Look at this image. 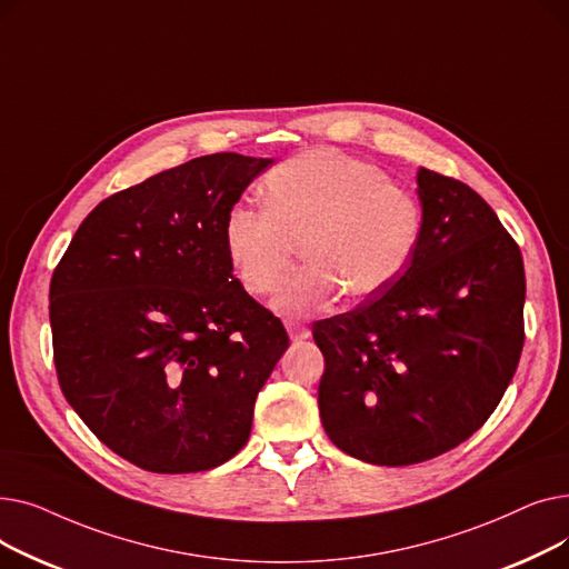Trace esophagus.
<instances>
[{
	"instance_id": "34e87169",
	"label": "esophagus",
	"mask_w": 569,
	"mask_h": 569,
	"mask_svg": "<svg viewBox=\"0 0 569 569\" xmlns=\"http://www.w3.org/2000/svg\"><path fill=\"white\" fill-rule=\"evenodd\" d=\"M286 330H288V335H290L292 341H302V339H309V337H311L309 327H305L302 322H295V320H288V322H286Z\"/></svg>"
}]
</instances>
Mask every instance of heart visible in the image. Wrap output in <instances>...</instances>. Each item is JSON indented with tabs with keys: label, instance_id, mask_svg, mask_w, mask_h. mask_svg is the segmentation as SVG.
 Here are the masks:
<instances>
[{
	"label": "heart",
	"instance_id": "1",
	"mask_svg": "<svg viewBox=\"0 0 569 569\" xmlns=\"http://www.w3.org/2000/svg\"><path fill=\"white\" fill-rule=\"evenodd\" d=\"M264 209L234 204L223 247L251 295L277 290L300 244L305 267L286 279L272 309L288 318L327 311L346 292L360 302L390 288L422 234V204L376 163L311 149L262 182Z\"/></svg>",
	"mask_w": 569,
	"mask_h": 569
}]
</instances>
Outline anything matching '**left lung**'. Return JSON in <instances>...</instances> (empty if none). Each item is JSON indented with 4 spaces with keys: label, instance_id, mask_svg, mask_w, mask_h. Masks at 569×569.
Wrapping results in <instances>:
<instances>
[{
    "label": "left lung",
    "instance_id": "left-lung-1",
    "mask_svg": "<svg viewBox=\"0 0 569 569\" xmlns=\"http://www.w3.org/2000/svg\"><path fill=\"white\" fill-rule=\"evenodd\" d=\"M422 234L401 277L313 322L318 408L346 455L410 466L455 450L500 403L523 348V258L480 193L417 170Z\"/></svg>",
    "mask_w": 569,
    "mask_h": 569
}]
</instances>
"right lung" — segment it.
Returning a JSON list of instances; mask_svg holds the SVG:
<instances>
[{
    "label": "right lung",
    "mask_w": 569,
    "mask_h": 569,
    "mask_svg": "<svg viewBox=\"0 0 569 569\" xmlns=\"http://www.w3.org/2000/svg\"><path fill=\"white\" fill-rule=\"evenodd\" d=\"M272 163L221 152L119 191L89 212L54 269L59 387L142 470L217 468L251 436L288 335L232 277L223 221Z\"/></svg>",
    "instance_id": "obj_1"
}]
</instances>
